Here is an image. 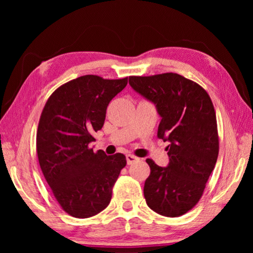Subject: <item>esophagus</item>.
I'll list each match as a JSON object with an SVG mask.
<instances>
[{
	"label": "esophagus",
	"mask_w": 253,
	"mask_h": 253,
	"mask_svg": "<svg viewBox=\"0 0 253 253\" xmlns=\"http://www.w3.org/2000/svg\"><path fill=\"white\" fill-rule=\"evenodd\" d=\"M126 158H127V164H128V165L134 164L135 162H137V161L139 160L138 157H136L135 155H131V154H128V155L126 156Z\"/></svg>",
	"instance_id": "esophagus-1"
}]
</instances>
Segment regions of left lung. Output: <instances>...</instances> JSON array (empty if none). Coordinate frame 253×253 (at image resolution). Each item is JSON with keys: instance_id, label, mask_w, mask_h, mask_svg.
<instances>
[{"instance_id": "8db88e82", "label": "left lung", "mask_w": 253, "mask_h": 253, "mask_svg": "<svg viewBox=\"0 0 253 253\" xmlns=\"http://www.w3.org/2000/svg\"><path fill=\"white\" fill-rule=\"evenodd\" d=\"M129 84L156 105L162 117L157 137L169 142L168 168L146 160L151 174L145 181V200L161 215H183L202 198L219 155L211 98L199 84L173 72L130 76Z\"/></svg>"}]
</instances>
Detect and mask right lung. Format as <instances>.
<instances>
[{
    "label": "right lung",
    "mask_w": 253,
    "mask_h": 253,
    "mask_svg": "<svg viewBox=\"0 0 253 253\" xmlns=\"http://www.w3.org/2000/svg\"><path fill=\"white\" fill-rule=\"evenodd\" d=\"M127 83L128 77L81 76L55 89L42 110L37 130L39 164L57 202L71 216L84 219L106 209L127 164L124 154L107 156L89 146L93 132L104 126L107 106Z\"/></svg>",
    "instance_id": "obj_1"
}]
</instances>
